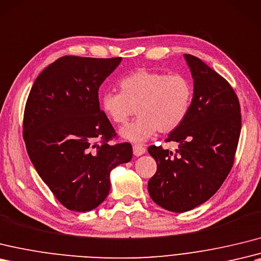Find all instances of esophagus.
Returning <instances> with one entry per match:
<instances>
[{
    "label": "esophagus",
    "mask_w": 261,
    "mask_h": 261,
    "mask_svg": "<svg viewBox=\"0 0 261 261\" xmlns=\"http://www.w3.org/2000/svg\"><path fill=\"white\" fill-rule=\"evenodd\" d=\"M143 153H145L144 147H142V145H139V144L133 145V154H135L136 156H139V155H142Z\"/></svg>",
    "instance_id": "34e87169"
}]
</instances>
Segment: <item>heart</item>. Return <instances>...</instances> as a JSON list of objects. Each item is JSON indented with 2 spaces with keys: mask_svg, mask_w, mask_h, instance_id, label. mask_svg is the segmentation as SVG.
Returning a JSON list of instances; mask_svg holds the SVG:
<instances>
[{
  "mask_svg": "<svg viewBox=\"0 0 261 261\" xmlns=\"http://www.w3.org/2000/svg\"><path fill=\"white\" fill-rule=\"evenodd\" d=\"M121 92H106L101 108L114 124L128 122L137 109L138 119L120 130V136L143 143L156 131L169 133L184 122L192 106L193 86L182 74L140 69L120 81Z\"/></svg>",
  "mask_w": 261,
  "mask_h": 261,
  "instance_id": "b5f03b06",
  "label": "heart"
}]
</instances>
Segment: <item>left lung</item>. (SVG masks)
<instances>
[{"instance_id":"8db88e82","label":"left lung","mask_w":261,"mask_h":261,"mask_svg":"<svg viewBox=\"0 0 261 261\" xmlns=\"http://www.w3.org/2000/svg\"><path fill=\"white\" fill-rule=\"evenodd\" d=\"M193 79L192 106L169 133L172 151L151 145L156 172L148 182L151 199L163 209L185 213L207 201L231 170L241 130L240 105L231 86L201 60L185 54Z\"/></svg>"}]
</instances>
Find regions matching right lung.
Returning a JSON list of instances; mask_svg holds the SVG:
<instances>
[{
  "instance_id": "add662e5",
  "label": "right lung",
  "mask_w": 261,
  "mask_h": 261,
  "mask_svg": "<svg viewBox=\"0 0 261 261\" xmlns=\"http://www.w3.org/2000/svg\"><path fill=\"white\" fill-rule=\"evenodd\" d=\"M122 58L66 56L41 72L24 110L23 137L36 172L65 208L86 213L110 191V173L132 159L101 111L99 88ZM100 142V144L97 142Z\"/></svg>"
}]
</instances>
